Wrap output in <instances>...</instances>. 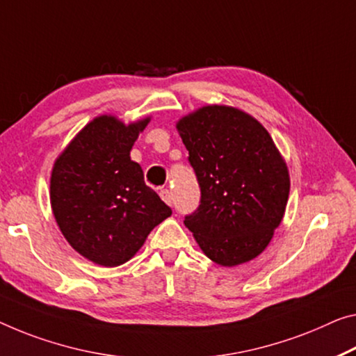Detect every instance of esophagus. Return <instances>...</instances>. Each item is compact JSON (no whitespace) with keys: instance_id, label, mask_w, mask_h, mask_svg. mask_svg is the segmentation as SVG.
Wrapping results in <instances>:
<instances>
[{"instance_id":"34e87169","label":"esophagus","mask_w":356,"mask_h":356,"mask_svg":"<svg viewBox=\"0 0 356 356\" xmlns=\"http://www.w3.org/2000/svg\"><path fill=\"white\" fill-rule=\"evenodd\" d=\"M159 195H161V199L165 202V204H168V205H172V202H173V195H172V191L170 189H162L161 193H159Z\"/></svg>"}]
</instances>
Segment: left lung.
I'll return each instance as SVG.
<instances>
[{"label": "left lung", "instance_id": "left-lung-1", "mask_svg": "<svg viewBox=\"0 0 356 356\" xmlns=\"http://www.w3.org/2000/svg\"><path fill=\"white\" fill-rule=\"evenodd\" d=\"M200 186V205L184 218L207 258L245 264L270 243L285 215L289 172L272 136L242 109L207 105L177 122Z\"/></svg>", "mask_w": 356, "mask_h": 356}]
</instances>
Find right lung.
<instances>
[{
    "label": "right lung",
    "instance_id": "add662e5",
    "mask_svg": "<svg viewBox=\"0 0 356 356\" xmlns=\"http://www.w3.org/2000/svg\"><path fill=\"white\" fill-rule=\"evenodd\" d=\"M151 118L124 124L113 114L90 121L54 162L51 207L81 256L116 267L132 259L149 232L172 215L145 183L130 151Z\"/></svg>",
    "mask_w": 356,
    "mask_h": 356
}]
</instances>
